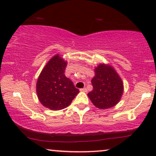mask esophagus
Listing matches in <instances>:
<instances>
[{
    "label": "esophagus",
    "instance_id": "obj_1",
    "mask_svg": "<svg viewBox=\"0 0 156 156\" xmlns=\"http://www.w3.org/2000/svg\"><path fill=\"white\" fill-rule=\"evenodd\" d=\"M80 91H85V92H87V88H82V89H80Z\"/></svg>",
    "mask_w": 156,
    "mask_h": 156
}]
</instances>
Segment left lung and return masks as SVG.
<instances>
[{"mask_svg":"<svg viewBox=\"0 0 156 156\" xmlns=\"http://www.w3.org/2000/svg\"><path fill=\"white\" fill-rule=\"evenodd\" d=\"M95 76L91 80L93 90L88 97L96 107L106 109L116 105L123 92V84L114 68L100 64L94 69Z\"/></svg>","mask_w":156,"mask_h":156,"instance_id":"1","label":"left lung"}]
</instances>
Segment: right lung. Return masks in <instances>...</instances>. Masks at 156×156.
Wrapping results in <instances>:
<instances>
[{"instance_id":"right-lung-1","label":"right lung","mask_w":156,"mask_h":156,"mask_svg":"<svg viewBox=\"0 0 156 156\" xmlns=\"http://www.w3.org/2000/svg\"><path fill=\"white\" fill-rule=\"evenodd\" d=\"M67 62L55 55L42 70L36 84L37 97L42 105L51 110H61L67 107L80 90L66 77L65 71Z\"/></svg>"}]
</instances>
